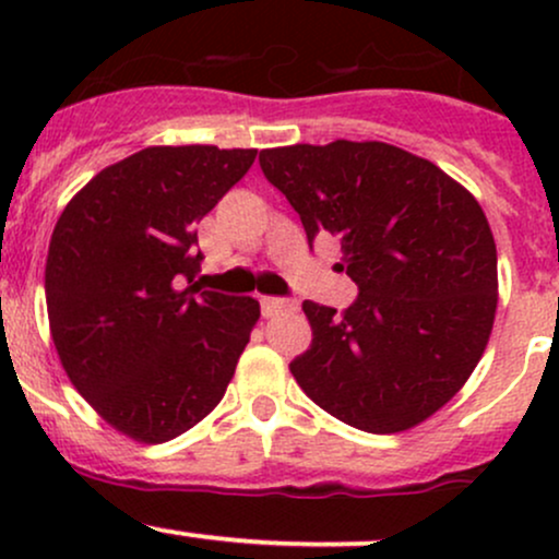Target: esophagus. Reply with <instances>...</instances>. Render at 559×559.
Wrapping results in <instances>:
<instances>
[{
    "label": "esophagus",
    "instance_id": "obj_1",
    "mask_svg": "<svg viewBox=\"0 0 559 559\" xmlns=\"http://www.w3.org/2000/svg\"><path fill=\"white\" fill-rule=\"evenodd\" d=\"M260 305H262V316L265 318H275V316H281V312L297 310V301H288L281 297H262Z\"/></svg>",
    "mask_w": 559,
    "mask_h": 559
}]
</instances>
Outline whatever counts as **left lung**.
I'll return each mask as SVG.
<instances>
[{"label": "left lung", "instance_id": "8db88e82", "mask_svg": "<svg viewBox=\"0 0 559 559\" xmlns=\"http://www.w3.org/2000/svg\"><path fill=\"white\" fill-rule=\"evenodd\" d=\"M307 239L342 247L360 297L301 305L312 344L288 370L318 407L368 433L431 418L465 386L497 316V243L478 199L383 141L336 139L260 152Z\"/></svg>", "mask_w": 559, "mask_h": 559}]
</instances>
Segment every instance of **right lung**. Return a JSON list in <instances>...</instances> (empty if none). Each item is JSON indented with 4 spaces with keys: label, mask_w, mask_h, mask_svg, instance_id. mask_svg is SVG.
<instances>
[{
    "label": "right lung",
    "mask_w": 559,
    "mask_h": 559,
    "mask_svg": "<svg viewBox=\"0 0 559 559\" xmlns=\"http://www.w3.org/2000/svg\"><path fill=\"white\" fill-rule=\"evenodd\" d=\"M258 150L146 146L88 181L52 230L44 271L52 342L81 396L115 431L176 439L226 394L252 297L204 292L197 223Z\"/></svg>",
    "instance_id": "obj_1"
}]
</instances>
